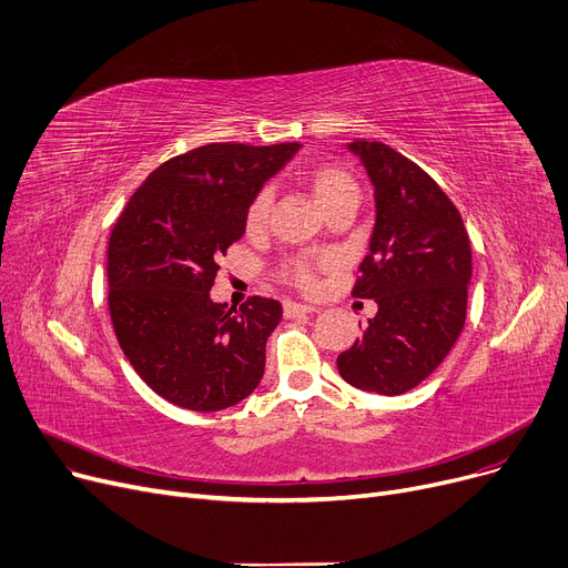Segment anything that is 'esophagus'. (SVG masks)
I'll use <instances>...</instances> for the list:
<instances>
[{"label":"esophagus","instance_id":"34e87169","mask_svg":"<svg viewBox=\"0 0 568 568\" xmlns=\"http://www.w3.org/2000/svg\"><path fill=\"white\" fill-rule=\"evenodd\" d=\"M308 313H317V308H315V306H306V304H294V302H287V304H283V315H285V317L308 315Z\"/></svg>","mask_w":568,"mask_h":568}]
</instances>
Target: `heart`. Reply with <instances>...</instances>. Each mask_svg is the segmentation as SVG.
I'll use <instances>...</instances> for the list:
<instances>
[{
  "label": "heart",
  "instance_id": "obj_1",
  "mask_svg": "<svg viewBox=\"0 0 568 568\" xmlns=\"http://www.w3.org/2000/svg\"><path fill=\"white\" fill-rule=\"evenodd\" d=\"M308 184L315 193V197L322 202V206L329 212L334 204H338L345 197H352L359 191H356V182L354 176L332 163L317 165L308 172ZM272 202H274V193L272 189H260L255 193V197L251 200L248 209H246V230L248 232H260L266 227L268 216H272ZM336 257L332 253H311V255H292L283 262V272L285 276L306 292L317 287V276L322 268L334 266Z\"/></svg>",
  "mask_w": 568,
  "mask_h": 568
}]
</instances>
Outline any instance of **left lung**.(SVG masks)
Instances as JSON below:
<instances>
[{"mask_svg": "<svg viewBox=\"0 0 568 568\" xmlns=\"http://www.w3.org/2000/svg\"><path fill=\"white\" fill-rule=\"evenodd\" d=\"M375 186L371 253L352 296L375 300L364 336L338 354V373L362 392L398 396L452 352L467 315L471 248L463 216L435 179L384 142H352Z\"/></svg>", "mask_w": 568, "mask_h": 568, "instance_id": "1", "label": "left lung"}]
</instances>
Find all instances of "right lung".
Wrapping results in <instances>:
<instances>
[{
  "label": "right lung",
  "mask_w": 568,
  "mask_h": 568,
  "mask_svg": "<svg viewBox=\"0 0 568 568\" xmlns=\"http://www.w3.org/2000/svg\"><path fill=\"white\" fill-rule=\"evenodd\" d=\"M300 142H209L149 174L108 242V308L119 347L161 398L219 412L253 394L283 308L209 300L216 260L242 239L246 209Z\"/></svg>",
  "instance_id": "right-lung-1"
}]
</instances>
